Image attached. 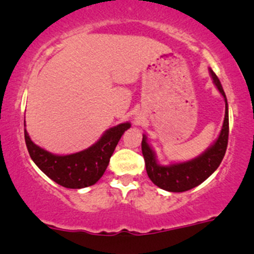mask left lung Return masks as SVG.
<instances>
[{
  "label": "left lung",
  "instance_id": "left-lung-1",
  "mask_svg": "<svg viewBox=\"0 0 254 254\" xmlns=\"http://www.w3.org/2000/svg\"><path fill=\"white\" fill-rule=\"evenodd\" d=\"M213 81L215 86L225 98L226 111L224 125L221 132L212 146H209L203 154L194 158V160L183 162V163H175L170 166H161L157 163L155 152L152 151L150 145L146 142V137L143 136L142 139V152L145 162V169L149 179L156 185L157 187L164 190L173 191V193H181L187 191L189 189L201 185L204 180H207L213 173L218 169L225 156L226 149L228 143V105L224 88L221 86L219 78L212 69H209Z\"/></svg>",
  "mask_w": 254,
  "mask_h": 254
}]
</instances>
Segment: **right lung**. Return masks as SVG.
Instances as JSON below:
<instances>
[{
	"label": "right lung",
	"mask_w": 254,
	"mask_h": 254,
	"mask_svg": "<svg viewBox=\"0 0 254 254\" xmlns=\"http://www.w3.org/2000/svg\"><path fill=\"white\" fill-rule=\"evenodd\" d=\"M130 127V123H122L111 127L92 146L65 156L53 155L34 144L26 130L24 140L29 156L51 180L65 188L80 189L94 185L103 176L119 139Z\"/></svg>",
	"instance_id": "right-lung-1"
}]
</instances>
